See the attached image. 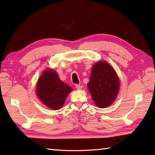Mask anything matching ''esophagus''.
Returning <instances> with one entry per match:
<instances>
[{
	"label": "esophagus",
	"mask_w": 155,
	"mask_h": 155,
	"mask_svg": "<svg viewBox=\"0 0 155 155\" xmlns=\"http://www.w3.org/2000/svg\"><path fill=\"white\" fill-rule=\"evenodd\" d=\"M75 87H76V88H77L78 90H80V89H81L83 88V86L81 85H78V84H77V85H75Z\"/></svg>",
	"instance_id": "34e87169"
}]
</instances>
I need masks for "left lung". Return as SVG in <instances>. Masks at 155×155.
Masks as SVG:
<instances>
[{
  "label": "left lung",
  "mask_w": 155,
  "mask_h": 155,
  "mask_svg": "<svg viewBox=\"0 0 155 155\" xmlns=\"http://www.w3.org/2000/svg\"><path fill=\"white\" fill-rule=\"evenodd\" d=\"M87 87L95 105L103 108L116 99L120 82L114 68L106 61H99L92 67Z\"/></svg>",
  "instance_id": "obj_1"
}]
</instances>
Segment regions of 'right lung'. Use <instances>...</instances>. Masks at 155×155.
Listing matches in <instances>:
<instances>
[{"instance_id":"add662e5","label":"right lung","mask_w":155,"mask_h":155,"mask_svg":"<svg viewBox=\"0 0 155 155\" xmlns=\"http://www.w3.org/2000/svg\"><path fill=\"white\" fill-rule=\"evenodd\" d=\"M71 87L61 81L55 70L47 69L39 77L36 94L42 102L52 110H59L64 105Z\"/></svg>"}]
</instances>
